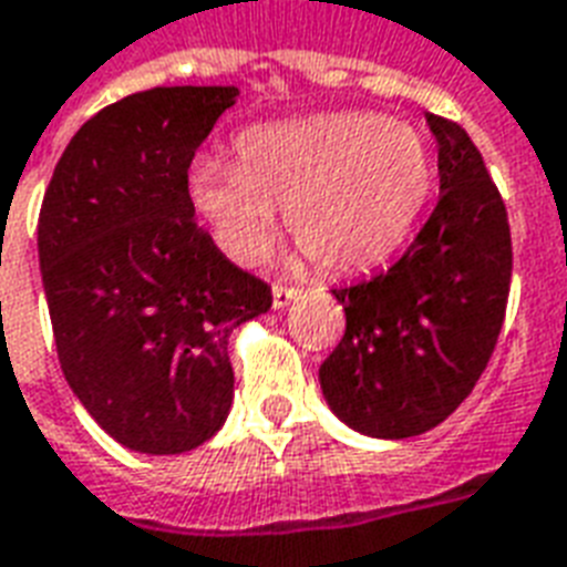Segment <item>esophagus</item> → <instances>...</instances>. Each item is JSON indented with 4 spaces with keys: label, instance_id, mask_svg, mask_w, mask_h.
<instances>
[{
    "label": "esophagus",
    "instance_id": "esophagus-1",
    "mask_svg": "<svg viewBox=\"0 0 567 567\" xmlns=\"http://www.w3.org/2000/svg\"><path fill=\"white\" fill-rule=\"evenodd\" d=\"M298 298V289H289V287H275L271 289V307L275 310H284L289 301H296Z\"/></svg>",
    "mask_w": 567,
    "mask_h": 567
}]
</instances>
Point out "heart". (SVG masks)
I'll return each mask as SVG.
<instances>
[{"label":"heart","instance_id":"b5f03b06","mask_svg":"<svg viewBox=\"0 0 567 567\" xmlns=\"http://www.w3.org/2000/svg\"><path fill=\"white\" fill-rule=\"evenodd\" d=\"M434 186V156L408 121L331 112L262 124L236 138V162L204 156L188 200L236 262H257L275 206L322 271L372 269L405 243Z\"/></svg>","mask_w":567,"mask_h":567}]
</instances>
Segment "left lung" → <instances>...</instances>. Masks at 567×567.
Here are the masks:
<instances>
[{
	"label": "left lung",
	"instance_id": "1",
	"mask_svg": "<svg viewBox=\"0 0 567 567\" xmlns=\"http://www.w3.org/2000/svg\"><path fill=\"white\" fill-rule=\"evenodd\" d=\"M441 197L414 245L370 280L331 289L340 346L319 367L322 396L349 429L402 441L462 405L497 346L512 280L506 204L462 126L425 115Z\"/></svg>",
	"mask_w": 567,
	"mask_h": 567
}]
</instances>
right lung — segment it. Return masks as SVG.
<instances>
[{"label": "right lung", "mask_w": 567, "mask_h": 567, "mask_svg": "<svg viewBox=\"0 0 567 567\" xmlns=\"http://www.w3.org/2000/svg\"><path fill=\"white\" fill-rule=\"evenodd\" d=\"M236 85H174L96 112L61 153L38 221L70 390L126 450L179 455L234 405L227 340L271 289L197 227L188 165Z\"/></svg>", "instance_id": "obj_1"}]
</instances>
